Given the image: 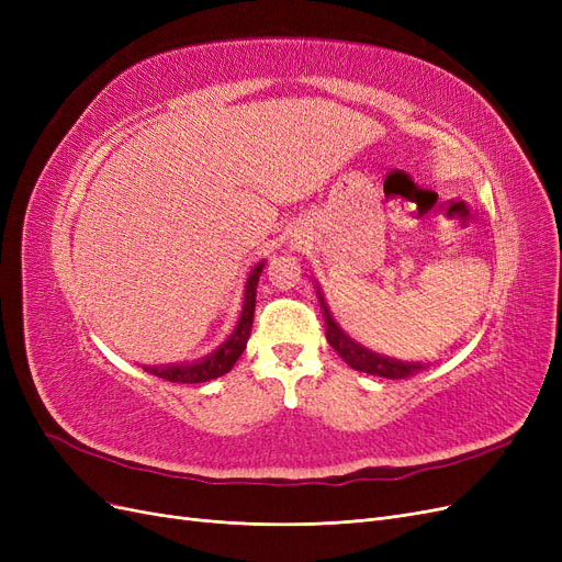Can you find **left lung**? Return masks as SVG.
Returning a JSON list of instances; mask_svg holds the SVG:
<instances>
[{"label": "left lung", "mask_w": 562, "mask_h": 562, "mask_svg": "<svg viewBox=\"0 0 562 562\" xmlns=\"http://www.w3.org/2000/svg\"><path fill=\"white\" fill-rule=\"evenodd\" d=\"M316 297H318V304H321L323 321H326V339H328V345L339 356H342V361L349 368L368 372V375L386 378V380H403V378H411V375H415V372L422 370V363L398 361V359H394V356L378 353V351L363 347L361 342H356L351 335H347L342 328H339V323L330 314L328 302H326V297H323V291H321L318 283H316Z\"/></svg>", "instance_id": "8db88e82"}]
</instances>
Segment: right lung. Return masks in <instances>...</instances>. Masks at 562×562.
<instances>
[{"label": "right lung", "instance_id": "obj_1", "mask_svg": "<svg viewBox=\"0 0 562 562\" xmlns=\"http://www.w3.org/2000/svg\"><path fill=\"white\" fill-rule=\"evenodd\" d=\"M265 269V262H258L252 267V271L246 279L244 285V304H241V314L232 335L220 345L215 351L209 356H203L199 361L192 363H173V366H164V368H145L151 375H157L168 382H178V384H201L215 378H223L225 372L234 368V363L239 361V356L244 353L250 328H252V316H255V295H258V281Z\"/></svg>", "mask_w": 562, "mask_h": 562}]
</instances>
